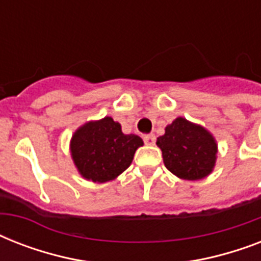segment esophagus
Wrapping results in <instances>:
<instances>
[{
	"mask_svg": "<svg viewBox=\"0 0 261 261\" xmlns=\"http://www.w3.org/2000/svg\"><path fill=\"white\" fill-rule=\"evenodd\" d=\"M143 141H145V143H146V145H150V146H153V145L155 143V135H153V134L145 135V137H143Z\"/></svg>",
	"mask_w": 261,
	"mask_h": 261,
	"instance_id": "34e87169",
	"label": "esophagus"
}]
</instances>
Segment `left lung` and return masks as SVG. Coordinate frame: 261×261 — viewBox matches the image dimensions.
Returning <instances> with one entry per match:
<instances>
[{
	"label": "left lung",
	"instance_id": "obj_1",
	"mask_svg": "<svg viewBox=\"0 0 261 261\" xmlns=\"http://www.w3.org/2000/svg\"><path fill=\"white\" fill-rule=\"evenodd\" d=\"M165 167L177 177L199 180L210 174L217 160V143L203 127L177 118L157 139Z\"/></svg>",
	"mask_w": 261,
	"mask_h": 261
}]
</instances>
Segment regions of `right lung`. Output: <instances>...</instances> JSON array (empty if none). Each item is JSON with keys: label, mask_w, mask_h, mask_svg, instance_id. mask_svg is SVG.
<instances>
[{"label": "right lung", "mask_w": 261, "mask_h": 261, "mask_svg": "<svg viewBox=\"0 0 261 261\" xmlns=\"http://www.w3.org/2000/svg\"><path fill=\"white\" fill-rule=\"evenodd\" d=\"M142 145L138 135L123 134L120 124L107 116L75 131L71 138V157L83 177L106 182L130 167L135 150Z\"/></svg>", "instance_id": "right-lung-1"}]
</instances>
